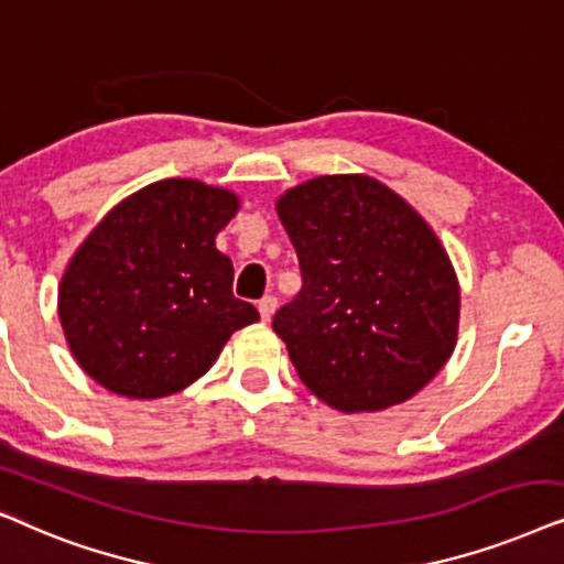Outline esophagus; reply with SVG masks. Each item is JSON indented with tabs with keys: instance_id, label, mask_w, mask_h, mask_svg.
Returning a JSON list of instances; mask_svg holds the SVG:
<instances>
[{
	"instance_id": "obj_1",
	"label": "esophagus",
	"mask_w": 564,
	"mask_h": 564,
	"mask_svg": "<svg viewBox=\"0 0 564 564\" xmlns=\"http://www.w3.org/2000/svg\"><path fill=\"white\" fill-rule=\"evenodd\" d=\"M258 310H260L262 322H270V317H273L275 310H278V299L275 296H262L258 302Z\"/></svg>"
}]
</instances>
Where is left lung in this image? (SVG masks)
Here are the masks:
<instances>
[{
  "mask_svg": "<svg viewBox=\"0 0 564 564\" xmlns=\"http://www.w3.org/2000/svg\"><path fill=\"white\" fill-rule=\"evenodd\" d=\"M302 291L273 317L299 377L343 412H377L444 369L459 283L433 229L366 175H325L275 204Z\"/></svg>",
  "mask_w": 564,
  "mask_h": 564,
  "instance_id": "1",
  "label": "left lung"
}]
</instances>
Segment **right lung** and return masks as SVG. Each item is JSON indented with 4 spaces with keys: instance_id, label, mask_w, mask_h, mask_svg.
<instances>
[{
    "instance_id": "add662e5",
    "label": "right lung",
    "mask_w": 564,
    "mask_h": 564,
    "mask_svg": "<svg viewBox=\"0 0 564 564\" xmlns=\"http://www.w3.org/2000/svg\"><path fill=\"white\" fill-rule=\"evenodd\" d=\"M237 208L235 193L175 177L97 224L58 286L64 335L97 384L133 400L175 394L260 319L231 294L235 265L216 250Z\"/></svg>"
}]
</instances>
